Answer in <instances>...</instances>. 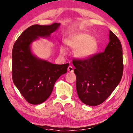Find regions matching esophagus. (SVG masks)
<instances>
[{
	"label": "esophagus",
	"mask_w": 133,
	"mask_h": 133,
	"mask_svg": "<svg viewBox=\"0 0 133 133\" xmlns=\"http://www.w3.org/2000/svg\"><path fill=\"white\" fill-rule=\"evenodd\" d=\"M67 70H68L69 72H74V69H73V67L71 66H69L68 67V68H67Z\"/></svg>",
	"instance_id": "esophagus-1"
}]
</instances>
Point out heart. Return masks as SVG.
<instances>
[{
	"mask_svg": "<svg viewBox=\"0 0 133 133\" xmlns=\"http://www.w3.org/2000/svg\"><path fill=\"white\" fill-rule=\"evenodd\" d=\"M66 45L75 50V55L79 59H89L96 54L98 49L97 40L87 33H76L67 38ZM60 53L65 54V49L61 47Z\"/></svg>",
	"mask_w": 133,
	"mask_h": 133,
	"instance_id": "heart-1",
	"label": "heart"
}]
</instances>
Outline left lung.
<instances>
[{
  "instance_id": "obj_1",
  "label": "left lung",
  "mask_w": 133,
  "mask_h": 133,
  "mask_svg": "<svg viewBox=\"0 0 133 133\" xmlns=\"http://www.w3.org/2000/svg\"><path fill=\"white\" fill-rule=\"evenodd\" d=\"M104 52L89 59H74L76 87L84 104L98 105L110 96L120 83L123 74L122 48L115 34L109 31Z\"/></svg>"
}]
</instances>
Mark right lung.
<instances>
[{
    "instance_id": "add662e5",
    "label": "right lung",
    "mask_w": 133,
    "mask_h": 133,
    "mask_svg": "<svg viewBox=\"0 0 133 133\" xmlns=\"http://www.w3.org/2000/svg\"><path fill=\"white\" fill-rule=\"evenodd\" d=\"M59 26L58 23L31 26L22 33L13 46V82L24 98L31 104L45 101L51 94L57 80L67 72L69 63L52 64L37 57L31 51L32 43L39 37H50Z\"/></svg>"
}]
</instances>
